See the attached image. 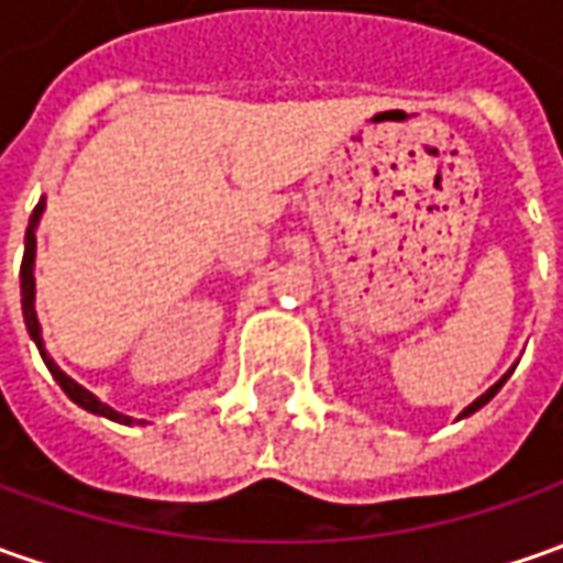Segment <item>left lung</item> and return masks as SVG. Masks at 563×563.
I'll return each instance as SVG.
<instances>
[{
  "label": "left lung",
  "mask_w": 563,
  "mask_h": 563,
  "mask_svg": "<svg viewBox=\"0 0 563 563\" xmlns=\"http://www.w3.org/2000/svg\"><path fill=\"white\" fill-rule=\"evenodd\" d=\"M514 371V367H511ZM511 371H508V374H505V377L498 379V383H493V386H489V389H486V393H483V396L476 398V401H471V405H467V408H464V411H461V417H471L474 415V411H479V408H483V405H486V401H489V398L495 396V393H498V389H501V386H505V379L511 377Z\"/></svg>",
  "instance_id": "left-lung-1"
}]
</instances>
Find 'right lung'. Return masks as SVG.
I'll return each mask as SVG.
<instances>
[{"instance_id":"right-lung-1","label":"right lung","mask_w":563,"mask_h":563,"mask_svg":"<svg viewBox=\"0 0 563 563\" xmlns=\"http://www.w3.org/2000/svg\"><path fill=\"white\" fill-rule=\"evenodd\" d=\"M43 211H46V199H40L36 208H33V214H30L27 223V236H24V262H21V311H24V323H27V333L30 340L36 342V349H40V355L46 361V367H49V374L55 377V383L65 389V396L74 401V405H80L84 411L89 415H99L108 417V420H114V423H146V420H133L130 415H121V411H114L111 405H106L99 396H92L87 386H80L77 379H70L55 358H52L49 352H46V342H43V327H40V318H36V277H33V264H36V227H40V218H43Z\"/></svg>"}]
</instances>
